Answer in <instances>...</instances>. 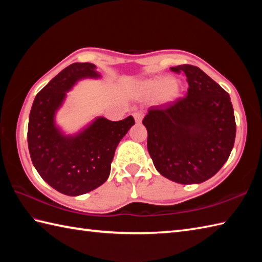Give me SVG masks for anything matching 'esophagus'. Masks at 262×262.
I'll return each mask as SVG.
<instances>
[{"label":"esophagus","instance_id":"34e87169","mask_svg":"<svg viewBox=\"0 0 262 262\" xmlns=\"http://www.w3.org/2000/svg\"><path fill=\"white\" fill-rule=\"evenodd\" d=\"M133 116H134V119H135V121L137 122V124H140V122L143 119V114L141 113V111H136V113L133 114Z\"/></svg>","mask_w":262,"mask_h":262}]
</instances>
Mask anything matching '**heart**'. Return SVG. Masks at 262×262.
<instances>
[{
  "label": "heart",
  "instance_id": "b5f03b06",
  "mask_svg": "<svg viewBox=\"0 0 262 262\" xmlns=\"http://www.w3.org/2000/svg\"><path fill=\"white\" fill-rule=\"evenodd\" d=\"M144 92L153 98L162 97L164 101L170 102L179 97L180 84L170 76H160L147 81L144 84Z\"/></svg>",
  "mask_w": 262,
  "mask_h": 262
}]
</instances>
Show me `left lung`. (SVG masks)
Instances as JSON below:
<instances>
[{
	"label": "left lung",
	"mask_w": 262,
	"mask_h": 262,
	"mask_svg": "<svg viewBox=\"0 0 262 262\" xmlns=\"http://www.w3.org/2000/svg\"><path fill=\"white\" fill-rule=\"evenodd\" d=\"M187 76L186 98L154 105L143 119L155 169L182 185L202 183L221 170L235 141L231 98L197 66L171 68Z\"/></svg>",
	"instance_id": "left-lung-1"
}]
</instances>
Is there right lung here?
<instances>
[{"mask_svg": "<svg viewBox=\"0 0 262 262\" xmlns=\"http://www.w3.org/2000/svg\"><path fill=\"white\" fill-rule=\"evenodd\" d=\"M97 66L74 63L39 92L29 115L28 147L32 164L49 186L68 196L90 192L107 181L117 146L135 124L132 116L119 121L96 117L73 135H66L56 114L77 82L100 79Z\"/></svg>", "mask_w": 262, "mask_h": 262, "instance_id": "right-lung-1", "label": "right lung"}]
</instances>
